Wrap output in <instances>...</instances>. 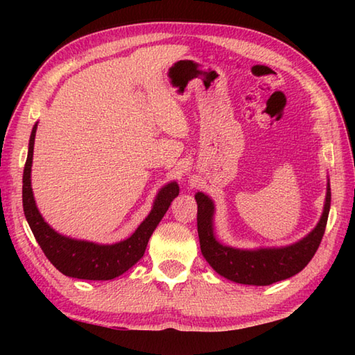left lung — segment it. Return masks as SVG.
Wrapping results in <instances>:
<instances>
[{"instance_id":"8db88e82","label":"left lung","mask_w":355,"mask_h":355,"mask_svg":"<svg viewBox=\"0 0 355 355\" xmlns=\"http://www.w3.org/2000/svg\"><path fill=\"white\" fill-rule=\"evenodd\" d=\"M195 200L198 205L200 247L209 266L229 281L262 286L297 275L313 259L325 233L331 206V187L328 180L325 205L315 227L302 239L282 247L236 248L220 243L215 236V205L212 198L206 193L197 192Z\"/></svg>"}]
</instances>
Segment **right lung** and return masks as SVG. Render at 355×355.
I'll return each instance as SVG.
<instances>
[{"label":"right lung","instance_id":"add662e5","mask_svg":"<svg viewBox=\"0 0 355 355\" xmlns=\"http://www.w3.org/2000/svg\"><path fill=\"white\" fill-rule=\"evenodd\" d=\"M36 128L37 122L35 123L28 140V153L24 175H22V207H24L26 220L37 244L42 248L47 259L65 276L87 279V281H110V279L123 275L145 254L150 235L164 214L168 212L172 200L180 192L177 182L164 184L158 191L149 215L130 238L114 244H97L92 241L61 235L44 220L33 197L32 163Z\"/></svg>","mask_w":355,"mask_h":355}]
</instances>
